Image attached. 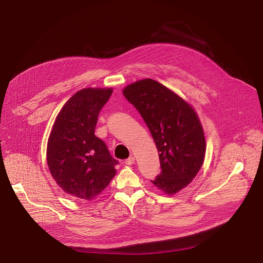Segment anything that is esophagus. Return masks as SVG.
Returning a JSON list of instances; mask_svg holds the SVG:
<instances>
[{
	"label": "esophagus",
	"mask_w": 263,
	"mask_h": 263,
	"mask_svg": "<svg viewBox=\"0 0 263 263\" xmlns=\"http://www.w3.org/2000/svg\"><path fill=\"white\" fill-rule=\"evenodd\" d=\"M134 162H135V158H134V157H132V156L125 160V163H126L127 165H132Z\"/></svg>",
	"instance_id": "esophagus-1"
}]
</instances>
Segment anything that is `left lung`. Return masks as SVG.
I'll list each match as a JSON object with an SVG mask.
<instances>
[{"label":"left lung","instance_id":"obj_1","mask_svg":"<svg viewBox=\"0 0 263 263\" xmlns=\"http://www.w3.org/2000/svg\"><path fill=\"white\" fill-rule=\"evenodd\" d=\"M123 95L140 114L158 149L161 173L152 183L165 195L177 194L197 176L205 158V135L196 110L149 78L129 84Z\"/></svg>","mask_w":263,"mask_h":263}]
</instances>
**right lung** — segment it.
<instances>
[{
	"instance_id": "1",
	"label": "right lung",
	"mask_w": 263,
	"mask_h": 263,
	"mask_svg": "<svg viewBox=\"0 0 263 263\" xmlns=\"http://www.w3.org/2000/svg\"><path fill=\"white\" fill-rule=\"evenodd\" d=\"M112 91L83 88L74 93L56 117L48 139L50 173L61 190L76 200H93L117 174L118 161L95 135L100 110Z\"/></svg>"
}]
</instances>
